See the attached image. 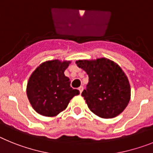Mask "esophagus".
<instances>
[{
    "instance_id": "esophagus-1",
    "label": "esophagus",
    "mask_w": 153,
    "mask_h": 153,
    "mask_svg": "<svg viewBox=\"0 0 153 153\" xmlns=\"http://www.w3.org/2000/svg\"><path fill=\"white\" fill-rule=\"evenodd\" d=\"M83 89H84L83 86H81V87L78 88V90H79V91H80V94H82V92L83 91Z\"/></svg>"
}]
</instances>
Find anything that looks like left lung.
Wrapping results in <instances>:
<instances>
[{
	"instance_id": "8db88e82",
	"label": "left lung",
	"mask_w": 153,
	"mask_h": 153,
	"mask_svg": "<svg viewBox=\"0 0 153 153\" xmlns=\"http://www.w3.org/2000/svg\"><path fill=\"white\" fill-rule=\"evenodd\" d=\"M75 63L88 75L82 96L89 109L103 119L120 115L131 99L129 82L120 66L106 58L78 60Z\"/></svg>"
}]
</instances>
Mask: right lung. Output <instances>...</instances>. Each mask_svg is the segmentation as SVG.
<instances>
[{"mask_svg": "<svg viewBox=\"0 0 153 153\" xmlns=\"http://www.w3.org/2000/svg\"><path fill=\"white\" fill-rule=\"evenodd\" d=\"M71 61L55 60L42 62L30 75L27 85V95L34 111L46 117H54L68 107L79 91L70 86L65 71Z\"/></svg>", "mask_w": 153, "mask_h": 153, "instance_id": "1", "label": "right lung"}]
</instances>
